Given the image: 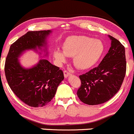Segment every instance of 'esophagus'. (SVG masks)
I'll use <instances>...</instances> for the list:
<instances>
[{
	"mask_svg": "<svg viewBox=\"0 0 134 134\" xmlns=\"http://www.w3.org/2000/svg\"><path fill=\"white\" fill-rule=\"evenodd\" d=\"M71 75V73L68 71V70H64V76L65 78H66L69 76V75Z\"/></svg>",
	"mask_w": 134,
	"mask_h": 134,
	"instance_id": "obj_1",
	"label": "esophagus"
}]
</instances>
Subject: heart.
Here are the masks:
<instances>
[{
	"mask_svg": "<svg viewBox=\"0 0 134 134\" xmlns=\"http://www.w3.org/2000/svg\"><path fill=\"white\" fill-rule=\"evenodd\" d=\"M104 50L101 41L88 36L68 37L63 45V51L57 49L53 55L59 63H64L67 56L74 57V65L81 70H86L94 66Z\"/></svg>",
	"mask_w": 134,
	"mask_h": 134,
	"instance_id": "b5f03b06",
	"label": "heart"
}]
</instances>
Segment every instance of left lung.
Segmentation results:
<instances>
[{"instance_id": "obj_1", "label": "left lung", "mask_w": 134, "mask_h": 134, "mask_svg": "<svg viewBox=\"0 0 134 134\" xmlns=\"http://www.w3.org/2000/svg\"><path fill=\"white\" fill-rule=\"evenodd\" d=\"M109 37L111 47L99 65L79 76L81 85L77 95L86 104L96 105L110 100L119 90L126 75L125 47L115 38Z\"/></svg>"}]
</instances>
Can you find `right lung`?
<instances>
[{
    "label": "right lung",
    "instance_id": "1",
    "mask_svg": "<svg viewBox=\"0 0 134 134\" xmlns=\"http://www.w3.org/2000/svg\"><path fill=\"white\" fill-rule=\"evenodd\" d=\"M50 32L28 31L11 45L5 59V75L9 87L19 99L35 108L46 105L54 97L58 86L64 79L63 71L44 59L34 67L24 69L17 58L26 49L43 46Z\"/></svg>",
    "mask_w": 134,
    "mask_h": 134
}]
</instances>
